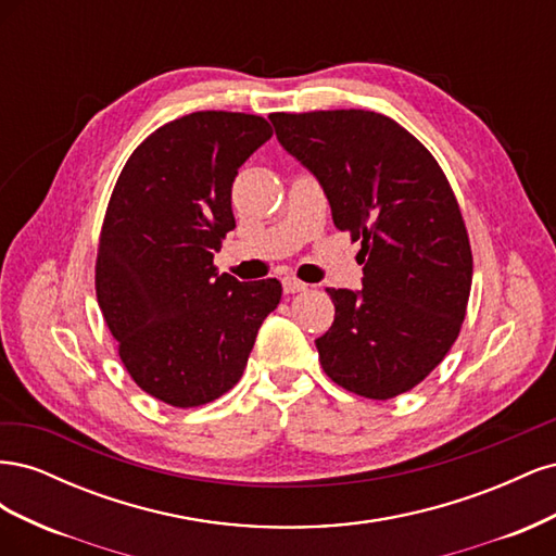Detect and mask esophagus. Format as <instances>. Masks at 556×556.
<instances>
[{
	"mask_svg": "<svg viewBox=\"0 0 556 556\" xmlns=\"http://www.w3.org/2000/svg\"><path fill=\"white\" fill-rule=\"evenodd\" d=\"M282 290H285V294H296V292L308 290V285L301 282V280L294 278V276H285V278H282Z\"/></svg>",
	"mask_w": 556,
	"mask_h": 556,
	"instance_id": "esophagus-1",
	"label": "esophagus"
}]
</instances>
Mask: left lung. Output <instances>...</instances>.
Listing matches in <instances>:
<instances>
[{
	"label": "left lung",
	"instance_id": "left-lung-1",
	"mask_svg": "<svg viewBox=\"0 0 556 556\" xmlns=\"http://www.w3.org/2000/svg\"><path fill=\"white\" fill-rule=\"evenodd\" d=\"M280 146L319 180L333 225L362 241L364 288H327L333 325L315 341L343 390L387 401L413 390L457 341L473 255L450 182L392 117L341 109L271 113Z\"/></svg>",
	"mask_w": 556,
	"mask_h": 556
}]
</instances>
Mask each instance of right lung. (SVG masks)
Instances as JSON below:
<instances>
[{"label": "right lung", "mask_w": 556, "mask_h": 556, "mask_svg": "<svg viewBox=\"0 0 556 556\" xmlns=\"http://www.w3.org/2000/svg\"><path fill=\"white\" fill-rule=\"evenodd\" d=\"M262 115L197 111L155 129L113 188L94 288L127 374L174 408L229 392L243 376L276 278L217 274L213 252L237 227L231 182L271 139Z\"/></svg>", "instance_id": "add662e5"}]
</instances>
